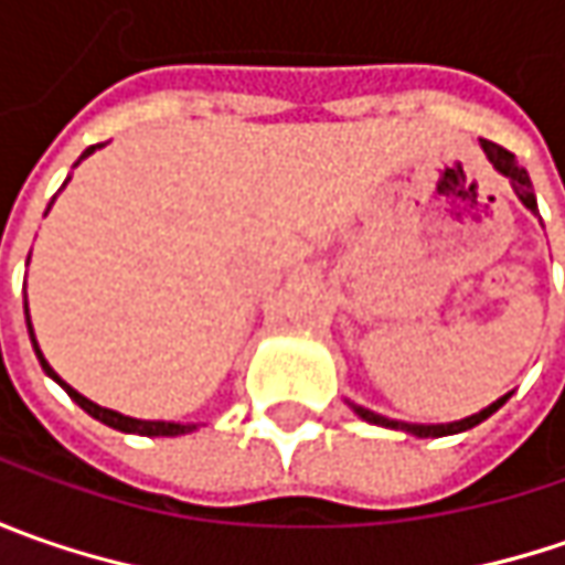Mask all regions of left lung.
Listing matches in <instances>:
<instances>
[{"label": "left lung", "mask_w": 565, "mask_h": 565, "mask_svg": "<svg viewBox=\"0 0 565 565\" xmlns=\"http://www.w3.org/2000/svg\"><path fill=\"white\" fill-rule=\"evenodd\" d=\"M481 150L488 153V160L493 163V169L500 172V175H507L510 179L512 191L519 194V201L529 206L532 213H537V201H534V191H532V179H529V172L519 166L515 160V153H510L507 147H500V143L493 141H481ZM510 399V393L507 396H500L497 402H490L488 408H481L478 415H468L462 422H449V424H405V422H393V418H383L377 412H371V408H361V405H352L355 408V415L364 418L367 424H380V427H393V430H405V434H415V437H449V434H462L468 427H475V424L488 422L490 415L503 405V402Z\"/></svg>", "instance_id": "8db88e82"}]
</instances>
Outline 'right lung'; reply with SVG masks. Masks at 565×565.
<instances>
[{"instance_id":"right-lung-1","label":"right lung","mask_w":565,"mask_h":565,"mask_svg":"<svg viewBox=\"0 0 565 565\" xmlns=\"http://www.w3.org/2000/svg\"><path fill=\"white\" fill-rule=\"evenodd\" d=\"M97 147H103V143H97ZM97 147H87V150L81 153V160H84V157H90V153H94ZM81 160H77V163H81ZM65 185H68V179H65ZM65 185H62V188H65ZM24 317H28V333H31L33 352H36V359H40V364H43V371H46V374H50V377H53L55 383H58V386H62V390H65V393H68V396H72V399H75L77 405L84 408V412H87V415H90V418H97V422L109 424V427H116V430H121V434H141V437H179V434H191V430L198 427V424L141 422V418H128V415H119V412H113V408H103V405H97V402H90V399H87V396H81L75 386H68V383H65V380L58 377L53 367H50V361L43 359V352H40V345H36V339H33L31 315H28V298H24Z\"/></svg>"}]
</instances>
